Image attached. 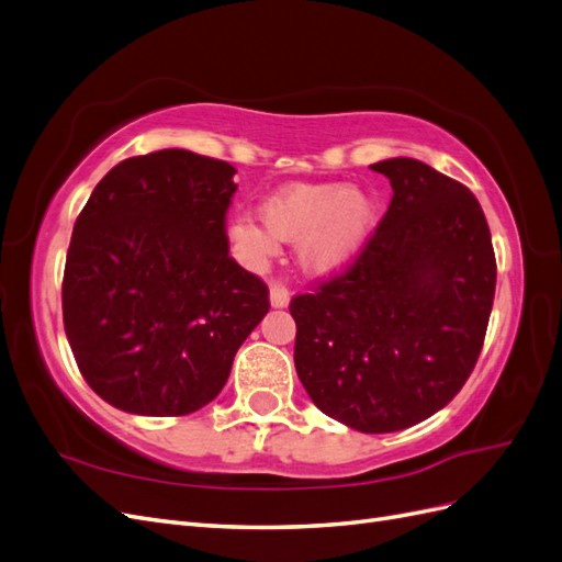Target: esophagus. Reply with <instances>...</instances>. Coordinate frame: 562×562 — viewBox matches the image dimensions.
<instances>
[{"label": "esophagus", "instance_id": "obj_1", "mask_svg": "<svg viewBox=\"0 0 562 562\" xmlns=\"http://www.w3.org/2000/svg\"><path fill=\"white\" fill-rule=\"evenodd\" d=\"M288 300H291V295H288V288L283 283H271V288H269L271 307H277V310L288 307Z\"/></svg>", "mask_w": 562, "mask_h": 562}]
</instances>
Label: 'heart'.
Segmentation results:
<instances>
[{
    "label": "heart",
    "instance_id": "obj_1",
    "mask_svg": "<svg viewBox=\"0 0 562 562\" xmlns=\"http://www.w3.org/2000/svg\"><path fill=\"white\" fill-rule=\"evenodd\" d=\"M262 223L239 215L229 236L252 265L269 260L277 241H297V262L316 277L337 274L363 250L378 225V203L342 182L291 184L262 203Z\"/></svg>",
    "mask_w": 562,
    "mask_h": 562
}]
</instances>
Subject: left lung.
<instances>
[{
  "instance_id": "obj_1",
  "label": "left lung",
  "mask_w": 562,
  "mask_h": 562,
  "mask_svg": "<svg viewBox=\"0 0 562 562\" xmlns=\"http://www.w3.org/2000/svg\"><path fill=\"white\" fill-rule=\"evenodd\" d=\"M391 201L339 274L291 300L295 370L321 413L363 434L446 407L479 361L495 300L490 227L469 187L417 159L370 166Z\"/></svg>"
}]
</instances>
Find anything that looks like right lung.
Segmentation results:
<instances>
[{"mask_svg": "<svg viewBox=\"0 0 562 562\" xmlns=\"http://www.w3.org/2000/svg\"><path fill=\"white\" fill-rule=\"evenodd\" d=\"M236 168L190 149L116 164L79 213L63 323L83 380L124 413L180 417L223 391L269 291L229 258Z\"/></svg>", "mask_w": 562, "mask_h": 562, "instance_id": "obj_1", "label": "right lung"}]
</instances>
